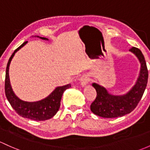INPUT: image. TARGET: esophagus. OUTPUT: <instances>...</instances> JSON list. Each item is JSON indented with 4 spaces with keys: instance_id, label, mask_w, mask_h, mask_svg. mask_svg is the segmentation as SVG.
<instances>
[{
    "instance_id": "34e87169",
    "label": "esophagus",
    "mask_w": 150,
    "mask_h": 150,
    "mask_svg": "<svg viewBox=\"0 0 150 150\" xmlns=\"http://www.w3.org/2000/svg\"><path fill=\"white\" fill-rule=\"evenodd\" d=\"M89 80H90V78H88V75H83V76L81 77V78H80V83H81V86H83V87L86 86V85L88 84V82H89Z\"/></svg>"
}]
</instances>
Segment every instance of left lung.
<instances>
[{
	"label": "left lung",
	"instance_id": "1",
	"mask_svg": "<svg viewBox=\"0 0 150 150\" xmlns=\"http://www.w3.org/2000/svg\"><path fill=\"white\" fill-rule=\"evenodd\" d=\"M129 51L137 57L140 63L139 74L134 86L127 93L113 95L103 86L92 83L97 93L95 100L91 105V111L94 114L108 119L120 117L132 112L141 100L147 84V67L144 55L139 49L132 47Z\"/></svg>",
	"mask_w": 150,
	"mask_h": 150
}]
</instances>
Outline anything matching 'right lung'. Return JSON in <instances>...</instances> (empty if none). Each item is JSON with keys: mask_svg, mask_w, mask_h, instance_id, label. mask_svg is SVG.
<instances>
[{"mask_svg": "<svg viewBox=\"0 0 150 150\" xmlns=\"http://www.w3.org/2000/svg\"><path fill=\"white\" fill-rule=\"evenodd\" d=\"M37 37L43 39V40H49L45 37H40L39 36H37ZM27 42H23L21 46L18 47L14 51L11 57L9 58L6 71L5 93H6V96L11 105L18 115L23 118L32 119V120L45 121L52 118L59 111L63 93L67 89L70 88L71 85L67 84L65 86L57 87L47 97L40 100H38V101H24L17 97L13 91L11 86L8 72L9 66H10L11 62L16 52H17L26 44H27Z\"/></svg>", "mask_w": 150, "mask_h": 150, "instance_id": "add662e5", "label": "right lung"}]
</instances>
